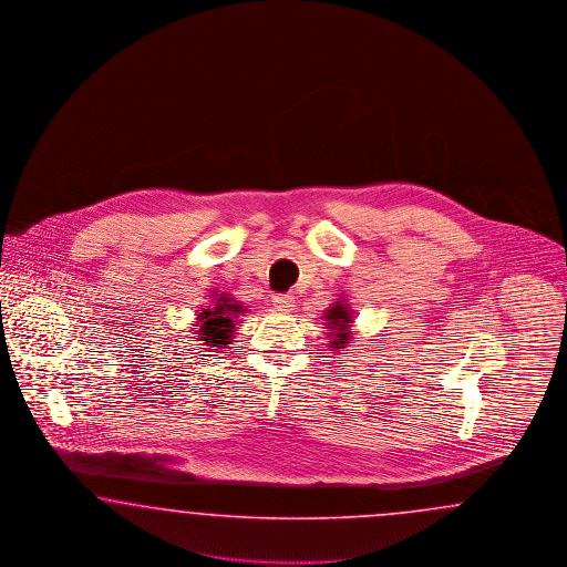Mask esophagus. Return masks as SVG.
Here are the masks:
<instances>
[{"mask_svg": "<svg viewBox=\"0 0 567 567\" xmlns=\"http://www.w3.org/2000/svg\"><path fill=\"white\" fill-rule=\"evenodd\" d=\"M272 303L278 311H291L295 308V297L292 295H275Z\"/></svg>", "mask_w": 567, "mask_h": 567, "instance_id": "obj_1", "label": "esophagus"}]
</instances>
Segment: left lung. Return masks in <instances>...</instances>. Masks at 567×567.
<instances>
[{
    "instance_id": "8db88e82",
    "label": "left lung",
    "mask_w": 567,
    "mask_h": 567,
    "mask_svg": "<svg viewBox=\"0 0 567 567\" xmlns=\"http://www.w3.org/2000/svg\"><path fill=\"white\" fill-rule=\"evenodd\" d=\"M322 318H324V327H327L330 351L347 349L353 341V324H355L353 309L347 306V299L341 297V299L332 301L330 308L324 309Z\"/></svg>"
}]
</instances>
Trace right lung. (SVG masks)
<instances>
[{"label":"right lung","instance_id":"add662e5","mask_svg":"<svg viewBox=\"0 0 567 567\" xmlns=\"http://www.w3.org/2000/svg\"><path fill=\"white\" fill-rule=\"evenodd\" d=\"M247 313V308L237 301L230 292L212 291V306H202L195 309V324L193 334L197 341H204V351H226L233 343L237 327L240 324V316Z\"/></svg>","mask_w":567,"mask_h":567}]
</instances>
